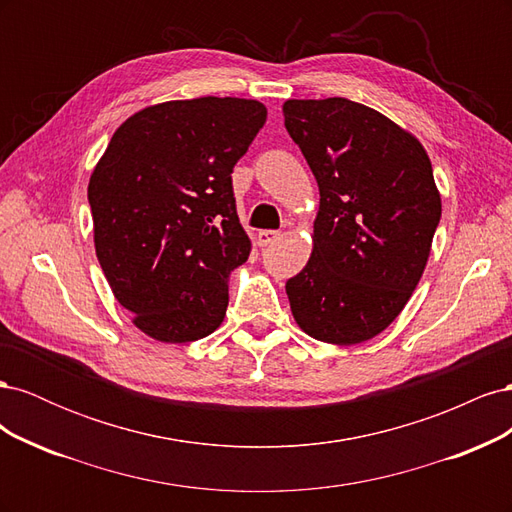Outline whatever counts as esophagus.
I'll return each instance as SVG.
<instances>
[{
  "instance_id": "1",
  "label": "esophagus",
  "mask_w": 512,
  "mask_h": 512,
  "mask_svg": "<svg viewBox=\"0 0 512 512\" xmlns=\"http://www.w3.org/2000/svg\"><path fill=\"white\" fill-rule=\"evenodd\" d=\"M277 239H280V232H277V230H260L258 232V245H262V247L271 245Z\"/></svg>"
}]
</instances>
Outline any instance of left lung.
<instances>
[{"label": "left lung", "instance_id": "obj_1", "mask_svg": "<svg viewBox=\"0 0 512 512\" xmlns=\"http://www.w3.org/2000/svg\"><path fill=\"white\" fill-rule=\"evenodd\" d=\"M284 126L318 181L314 250L286 282L318 342L352 346L399 316L442 215L427 151L389 117L346 98L288 100Z\"/></svg>", "mask_w": 512, "mask_h": 512}]
</instances>
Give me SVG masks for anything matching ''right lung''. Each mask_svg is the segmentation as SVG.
<instances>
[{
  "instance_id": "add662e5",
  "label": "right lung",
  "mask_w": 512,
  "mask_h": 512,
  "mask_svg": "<svg viewBox=\"0 0 512 512\" xmlns=\"http://www.w3.org/2000/svg\"><path fill=\"white\" fill-rule=\"evenodd\" d=\"M265 121V104L243 98L147 106L121 123L91 173L100 267L158 342H196L226 316L230 271L252 247L230 175Z\"/></svg>"
}]
</instances>
